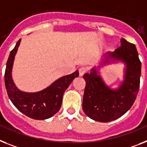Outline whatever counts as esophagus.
Wrapping results in <instances>:
<instances>
[{
  "label": "esophagus",
  "instance_id": "obj_1",
  "mask_svg": "<svg viewBox=\"0 0 147 147\" xmlns=\"http://www.w3.org/2000/svg\"><path fill=\"white\" fill-rule=\"evenodd\" d=\"M86 72V68L85 67H81L79 69V74H80V76H83Z\"/></svg>",
  "mask_w": 147,
  "mask_h": 147
}]
</instances>
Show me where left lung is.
<instances>
[{"label":"left lung","mask_w":147,"mask_h":147,"mask_svg":"<svg viewBox=\"0 0 147 147\" xmlns=\"http://www.w3.org/2000/svg\"><path fill=\"white\" fill-rule=\"evenodd\" d=\"M120 43L121 47L104 54L99 65L83 75L86 88L82 110L87 116L97 122H111L123 116L130 110L139 91L141 63L136 47L124 38ZM119 63L124 65L123 79L118 87L112 88L105 82L100 71Z\"/></svg>","instance_id":"8db88e82"}]
</instances>
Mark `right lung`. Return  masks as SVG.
I'll return each mask as SVG.
<instances>
[{
	"label": "right lung",
	"instance_id": "1",
	"mask_svg": "<svg viewBox=\"0 0 147 147\" xmlns=\"http://www.w3.org/2000/svg\"><path fill=\"white\" fill-rule=\"evenodd\" d=\"M20 42L21 39L10 52L7 62L4 80L7 94L13 105L23 114L34 119H47L59 112L63 94L73 80L79 76V71L61 76L43 90L35 92L20 90L15 84L12 76L13 62Z\"/></svg>",
	"mask_w": 147,
	"mask_h": 147
}]
</instances>
